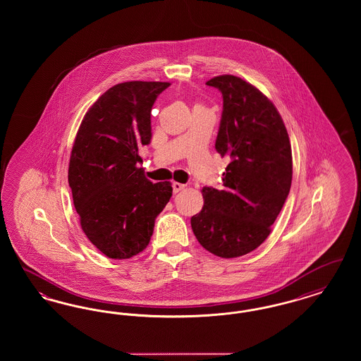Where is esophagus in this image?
<instances>
[{
	"label": "esophagus",
	"mask_w": 361,
	"mask_h": 361,
	"mask_svg": "<svg viewBox=\"0 0 361 361\" xmlns=\"http://www.w3.org/2000/svg\"><path fill=\"white\" fill-rule=\"evenodd\" d=\"M173 193H178V192H181V190H184L187 185H184V184H180V183H173Z\"/></svg>",
	"instance_id": "34e87169"
}]
</instances>
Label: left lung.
<instances>
[{
	"label": "left lung",
	"instance_id": "obj_1",
	"mask_svg": "<svg viewBox=\"0 0 361 361\" xmlns=\"http://www.w3.org/2000/svg\"><path fill=\"white\" fill-rule=\"evenodd\" d=\"M206 84L224 97L215 149L230 164L222 188L202 189L204 206L190 218V226L209 253L240 257L268 238L286 203L292 181L291 143L275 105L256 86L230 74Z\"/></svg>",
	"mask_w": 361,
	"mask_h": 361
}]
</instances>
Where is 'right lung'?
<instances>
[{
    "label": "right lung",
    "instance_id": "right-lung-1",
    "mask_svg": "<svg viewBox=\"0 0 361 361\" xmlns=\"http://www.w3.org/2000/svg\"><path fill=\"white\" fill-rule=\"evenodd\" d=\"M169 82L130 81L109 87L84 116L70 155L69 185L80 224L106 257L126 259L149 245L155 218L172 196L139 164L152 139V108Z\"/></svg>",
    "mask_w": 361,
    "mask_h": 361
}]
</instances>
